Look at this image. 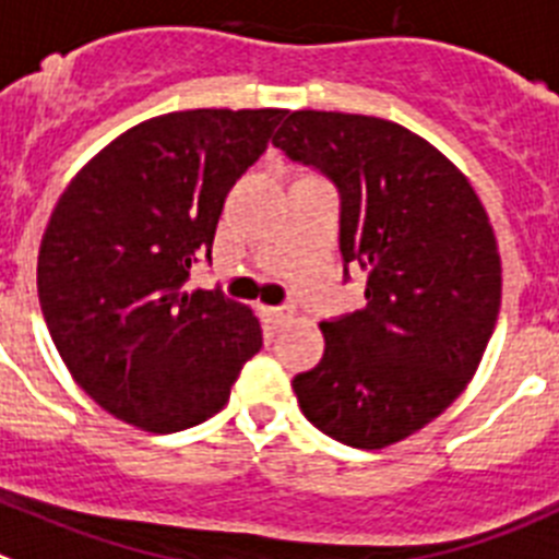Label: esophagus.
I'll use <instances>...</instances> for the list:
<instances>
[{
    "label": "esophagus",
    "mask_w": 559,
    "mask_h": 559,
    "mask_svg": "<svg viewBox=\"0 0 559 559\" xmlns=\"http://www.w3.org/2000/svg\"><path fill=\"white\" fill-rule=\"evenodd\" d=\"M292 314H295V311H292L289 306H267V309H264V317H267L273 325H284Z\"/></svg>",
    "instance_id": "34e87169"
}]
</instances>
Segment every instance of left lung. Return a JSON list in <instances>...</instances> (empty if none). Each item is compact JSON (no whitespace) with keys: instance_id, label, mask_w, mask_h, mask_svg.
I'll return each mask as SVG.
<instances>
[{"instance_id":"obj_1","label":"left lung","mask_w":559,"mask_h":559,"mask_svg":"<svg viewBox=\"0 0 559 559\" xmlns=\"http://www.w3.org/2000/svg\"><path fill=\"white\" fill-rule=\"evenodd\" d=\"M273 144L340 194V253L365 306L323 320L325 354L292 379L309 424L384 449L431 424L474 379L501 306V259L465 175L386 119L295 110Z\"/></svg>"}]
</instances>
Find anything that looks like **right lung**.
Segmentation results:
<instances>
[{"mask_svg": "<svg viewBox=\"0 0 559 559\" xmlns=\"http://www.w3.org/2000/svg\"><path fill=\"white\" fill-rule=\"evenodd\" d=\"M286 110L200 108L110 142L60 194L38 253V300L60 359L105 412L155 435L228 404L261 348L259 320L223 289H186L211 261L234 183Z\"/></svg>", "mask_w": 559, "mask_h": 559, "instance_id": "add662e5", "label": "right lung"}]
</instances>
